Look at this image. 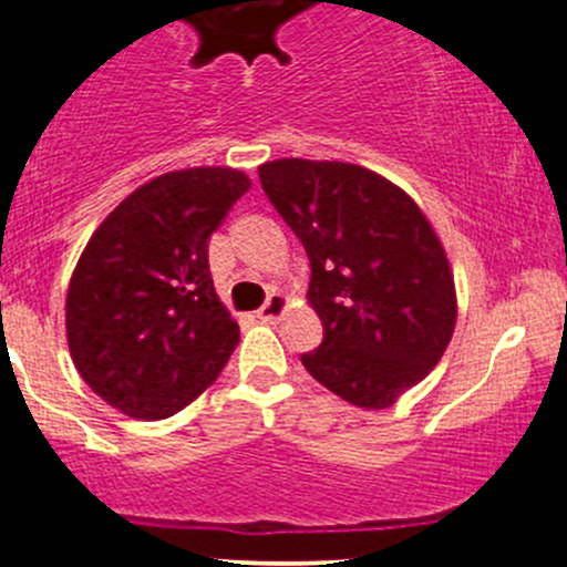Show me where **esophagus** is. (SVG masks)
<instances>
[{
    "label": "esophagus",
    "mask_w": 567,
    "mask_h": 567,
    "mask_svg": "<svg viewBox=\"0 0 567 567\" xmlns=\"http://www.w3.org/2000/svg\"><path fill=\"white\" fill-rule=\"evenodd\" d=\"M285 312H288V299H285L282 293H271V296H268V299H266L264 307H260L258 318L266 320V323H274V320L282 318Z\"/></svg>",
    "instance_id": "34e87169"
}]
</instances>
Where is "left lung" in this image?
Segmentation results:
<instances>
[{"instance_id":"1","label":"left lung","mask_w":567,"mask_h":567,"mask_svg":"<svg viewBox=\"0 0 567 567\" xmlns=\"http://www.w3.org/2000/svg\"><path fill=\"white\" fill-rule=\"evenodd\" d=\"M264 193L307 249L323 342L301 363L344 402L385 410L443 359L456 326L449 258L426 214L374 171L274 159Z\"/></svg>"}]
</instances>
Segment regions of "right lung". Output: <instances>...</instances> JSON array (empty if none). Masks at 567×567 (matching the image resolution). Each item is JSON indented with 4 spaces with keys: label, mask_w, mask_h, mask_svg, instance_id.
<instances>
[{
    "label": "right lung",
    "mask_w": 567,
    "mask_h": 567,
    "mask_svg": "<svg viewBox=\"0 0 567 567\" xmlns=\"http://www.w3.org/2000/svg\"><path fill=\"white\" fill-rule=\"evenodd\" d=\"M249 189L236 168L163 174L103 219L68 288V344L86 385L159 421L217 380L238 323L214 290L208 238Z\"/></svg>",
    "instance_id": "1"
}]
</instances>
